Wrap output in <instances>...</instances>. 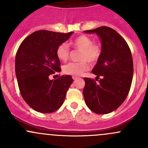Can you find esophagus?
<instances>
[{"label":"esophagus","instance_id":"esophagus-1","mask_svg":"<svg viewBox=\"0 0 148 148\" xmlns=\"http://www.w3.org/2000/svg\"><path fill=\"white\" fill-rule=\"evenodd\" d=\"M72 78H73V79H74V80H76V79H78V77H76V76H74V77H73Z\"/></svg>","mask_w":148,"mask_h":148}]
</instances>
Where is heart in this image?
I'll return each instance as SVG.
<instances>
[{"instance_id":"b5f03b06","label":"heart","mask_w":148,"mask_h":148,"mask_svg":"<svg viewBox=\"0 0 148 148\" xmlns=\"http://www.w3.org/2000/svg\"><path fill=\"white\" fill-rule=\"evenodd\" d=\"M73 48L81 51L80 62H70L64 66L63 72L72 76H80L89 69V63L95 64L98 62L102 55V48L97 43L93 42L90 37L86 35L79 36L69 43ZM58 59L66 62L69 58L70 49L66 43L58 46L56 51Z\"/></svg>"}]
</instances>
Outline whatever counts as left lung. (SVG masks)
<instances>
[{
  "label": "left lung",
  "mask_w": 148,
  "mask_h": 148,
  "mask_svg": "<svg viewBox=\"0 0 148 148\" xmlns=\"http://www.w3.org/2000/svg\"><path fill=\"white\" fill-rule=\"evenodd\" d=\"M84 32L100 37L102 55L92 71L99 82L84 78V98L92 112L108 114L117 110L129 94L133 77L132 53L126 41L112 28L101 26Z\"/></svg>",
  "instance_id": "obj_1"
}]
</instances>
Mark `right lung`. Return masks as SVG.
<instances>
[{"label":"right lung","mask_w":148,"mask_h":148,"mask_svg":"<svg viewBox=\"0 0 148 148\" xmlns=\"http://www.w3.org/2000/svg\"><path fill=\"white\" fill-rule=\"evenodd\" d=\"M72 34L40 30L19 46L15 69L19 90L25 102L36 112H53L64 103L72 77L62 75L50 80L49 77L62 70L56 49Z\"/></svg>","instance_id":"1"}]
</instances>
